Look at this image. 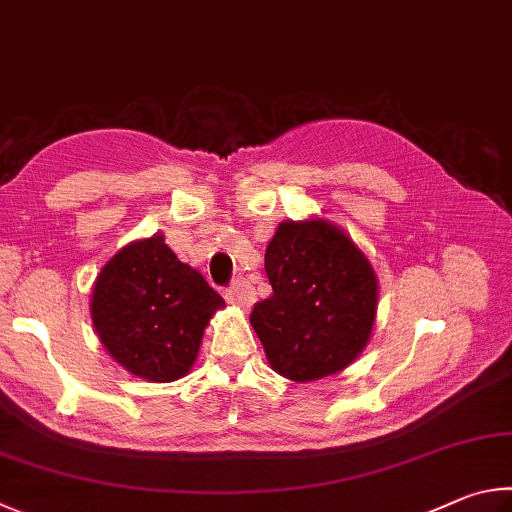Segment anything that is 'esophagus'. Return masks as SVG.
I'll return each mask as SVG.
<instances>
[{
  "label": "esophagus",
  "mask_w": 512,
  "mask_h": 512,
  "mask_svg": "<svg viewBox=\"0 0 512 512\" xmlns=\"http://www.w3.org/2000/svg\"><path fill=\"white\" fill-rule=\"evenodd\" d=\"M224 299H227L231 306H236L240 310H247L254 306L256 301V290L251 288V283L245 279H238L236 283L231 285V288L224 292Z\"/></svg>",
  "instance_id": "esophagus-1"
}]
</instances>
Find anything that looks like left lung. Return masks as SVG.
Returning <instances> with one entry per match:
<instances>
[{"label": "left lung", "instance_id": "8db88e82", "mask_svg": "<svg viewBox=\"0 0 512 512\" xmlns=\"http://www.w3.org/2000/svg\"><path fill=\"white\" fill-rule=\"evenodd\" d=\"M265 272L274 292L256 303L249 324L276 373L315 382L362 355L378 315V274L342 227L324 218L281 222Z\"/></svg>", "mask_w": 512, "mask_h": 512}]
</instances>
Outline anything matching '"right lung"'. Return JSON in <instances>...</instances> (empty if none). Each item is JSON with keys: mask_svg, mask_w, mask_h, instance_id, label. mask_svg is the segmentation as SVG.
Wrapping results in <instances>:
<instances>
[{"mask_svg": "<svg viewBox=\"0 0 512 512\" xmlns=\"http://www.w3.org/2000/svg\"><path fill=\"white\" fill-rule=\"evenodd\" d=\"M224 299L179 261L164 233L132 240L98 272L89 315L105 351L148 382H173L193 369L204 328Z\"/></svg>", "mask_w": 512, "mask_h": 512, "instance_id": "add662e5", "label": "right lung"}]
</instances>
